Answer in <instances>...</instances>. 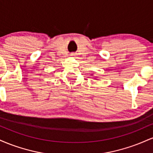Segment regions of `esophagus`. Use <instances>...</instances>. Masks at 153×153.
Masks as SVG:
<instances>
[{"label": "esophagus", "mask_w": 153, "mask_h": 153, "mask_svg": "<svg viewBox=\"0 0 153 153\" xmlns=\"http://www.w3.org/2000/svg\"><path fill=\"white\" fill-rule=\"evenodd\" d=\"M71 56H72V57H75V54L74 53H73V54H71Z\"/></svg>", "instance_id": "esophagus-1"}]
</instances>
